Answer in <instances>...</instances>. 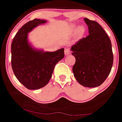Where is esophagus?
Here are the masks:
<instances>
[{"label":"esophagus","mask_w":122,"mask_h":122,"mask_svg":"<svg viewBox=\"0 0 122 122\" xmlns=\"http://www.w3.org/2000/svg\"><path fill=\"white\" fill-rule=\"evenodd\" d=\"M70 54V49L69 48H65V56H67Z\"/></svg>","instance_id":"34e87169"}]
</instances>
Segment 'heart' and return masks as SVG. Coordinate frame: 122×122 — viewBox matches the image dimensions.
<instances>
[{
  "instance_id": "1",
  "label": "heart",
  "mask_w": 122,
  "mask_h": 122,
  "mask_svg": "<svg viewBox=\"0 0 122 122\" xmlns=\"http://www.w3.org/2000/svg\"><path fill=\"white\" fill-rule=\"evenodd\" d=\"M84 28H83L82 26H80V27H79L77 29V32L78 33V35H82L83 33V32H84Z\"/></svg>"
}]
</instances>
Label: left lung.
Returning <instances> with one entry per match:
<instances>
[{
	"mask_svg": "<svg viewBox=\"0 0 122 122\" xmlns=\"http://www.w3.org/2000/svg\"><path fill=\"white\" fill-rule=\"evenodd\" d=\"M89 35L72 45L76 58L73 72L81 85L87 87L100 86L110 73L113 64L112 45L109 37L97 21L84 18Z\"/></svg>",
	"mask_w": 122,
	"mask_h": 122,
	"instance_id": "1",
	"label": "left lung"
}]
</instances>
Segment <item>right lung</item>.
Returning <instances> with one entry per match:
<instances>
[{
	"mask_svg": "<svg viewBox=\"0 0 122 122\" xmlns=\"http://www.w3.org/2000/svg\"><path fill=\"white\" fill-rule=\"evenodd\" d=\"M46 23L35 19L23 25L11 44V66L15 76L29 90L44 87L52 77L54 68L64 57V49L53 52L33 49L27 41V33L38 25Z\"/></svg>",
	"mask_w": 122,
	"mask_h": 122,
	"instance_id": "add662e5",
	"label": "right lung"
}]
</instances>
